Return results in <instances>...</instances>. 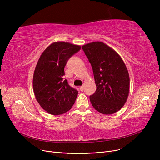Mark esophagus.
I'll return each instance as SVG.
<instances>
[{"instance_id": "obj_1", "label": "esophagus", "mask_w": 160, "mask_h": 160, "mask_svg": "<svg viewBox=\"0 0 160 160\" xmlns=\"http://www.w3.org/2000/svg\"><path fill=\"white\" fill-rule=\"evenodd\" d=\"M80 91H82L83 90V86H80Z\"/></svg>"}]
</instances>
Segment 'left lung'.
<instances>
[{"mask_svg":"<svg viewBox=\"0 0 160 160\" xmlns=\"http://www.w3.org/2000/svg\"><path fill=\"white\" fill-rule=\"evenodd\" d=\"M93 69L96 91L89 97L92 106L105 115L120 110L130 90L128 69L115 50L101 41L82 47Z\"/></svg>","mask_w":160,"mask_h":160,"instance_id":"1","label":"left lung"}]
</instances>
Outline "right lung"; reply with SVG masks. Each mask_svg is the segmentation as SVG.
<instances>
[{"instance_id": "add662e5", "label": "right lung", "mask_w": 160, "mask_h": 160, "mask_svg": "<svg viewBox=\"0 0 160 160\" xmlns=\"http://www.w3.org/2000/svg\"><path fill=\"white\" fill-rule=\"evenodd\" d=\"M80 48V45L57 41L50 44L39 59L33 76V90L41 107L50 114L68 112L75 102L78 92L63 79L64 68Z\"/></svg>"}]
</instances>
